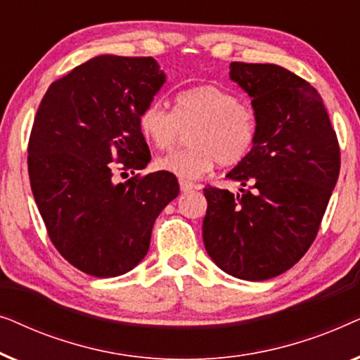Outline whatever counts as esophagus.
I'll return each instance as SVG.
<instances>
[{
    "mask_svg": "<svg viewBox=\"0 0 360 360\" xmlns=\"http://www.w3.org/2000/svg\"><path fill=\"white\" fill-rule=\"evenodd\" d=\"M195 184L193 181H188V180H180V190L184 191V193H188V191H191L195 188Z\"/></svg>",
    "mask_w": 360,
    "mask_h": 360,
    "instance_id": "34e87169",
    "label": "esophagus"
}]
</instances>
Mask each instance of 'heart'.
Returning a JSON list of instances; mask_svg holds the SVG:
<instances>
[{"label":"heart","instance_id":"heart-1","mask_svg":"<svg viewBox=\"0 0 360 360\" xmlns=\"http://www.w3.org/2000/svg\"><path fill=\"white\" fill-rule=\"evenodd\" d=\"M193 129L188 149L172 150L159 157L155 167L180 176L198 180L213 169L234 167L252 150L257 139V116L234 93L216 85H201L180 93L174 111L164 103L150 101L139 115V131L155 149H169L180 127Z\"/></svg>","mask_w":360,"mask_h":360}]
</instances>
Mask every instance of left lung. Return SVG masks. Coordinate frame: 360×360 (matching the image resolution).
<instances>
[{"label":"left lung","instance_id":"1","mask_svg":"<svg viewBox=\"0 0 360 360\" xmlns=\"http://www.w3.org/2000/svg\"><path fill=\"white\" fill-rule=\"evenodd\" d=\"M229 78L249 95L259 131L226 179L252 190L205 188L203 243L226 274L259 282L287 272L313 244L341 157L323 98L303 78L243 62L231 63Z\"/></svg>","mask_w":360,"mask_h":360}]
</instances>
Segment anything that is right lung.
<instances>
[{"label":"right lung","mask_w":360,"mask_h":360,"mask_svg":"<svg viewBox=\"0 0 360 360\" xmlns=\"http://www.w3.org/2000/svg\"><path fill=\"white\" fill-rule=\"evenodd\" d=\"M164 83L155 58L106 53L53 82L39 105L27 149L34 200L62 257L93 277L134 269L180 193L164 170L112 180V162L132 174L150 162L139 115Z\"/></svg>","instance_id":"add662e5"}]
</instances>
